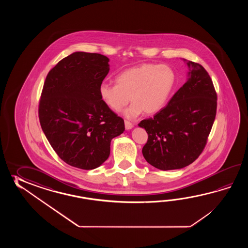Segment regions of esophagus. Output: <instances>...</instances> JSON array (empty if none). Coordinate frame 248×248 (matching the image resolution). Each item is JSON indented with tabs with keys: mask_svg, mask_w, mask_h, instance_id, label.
I'll return each instance as SVG.
<instances>
[{
	"mask_svg": "<svg viewBox=\"0 0 248 248\" xmlns=\"http://www.w3.org/2000/svg\"><path fill=\"white\" fill-rule=\"evenodd\" d=\"M133 126H133V124H132L131 122H129L128 121H125V127H126V130L131 129Z\"/></svg>",
	"mask_w": 248,
	"mask_h": 248,
	"instance_id": "obj_1",
	"label": "esophagus"
}]
</instances>
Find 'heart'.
Wrapping results in <instances>:
<instances>
[{
    "label": "heart",
    "instance_id": "obj_1",
    "mask_svg": "<svg viewBox=\"0 0 248 248\" xmlns=\"http://www.w3.org/2000/svg\"><path fill=\"white\" fill-rule=\"evenodd\" d=\"M115 81L116 85H101V100L111 111H119L131 99L124 113L134 119L142 111L154 114L163 108L174 88L175 73L168 64L142 63L122 71Z\"/></svg>",
    "mask_w": 248,
    "mask_h": 248
}]
</instances>
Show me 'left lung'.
I'll return each instance as SVG.
<instances>
[{"instance_id": "8db88e82", "label": "left lung", "mask_w": 248, "mask_h": 248, "mask_svg": "<svg viewBox=\"0 0 248 248\" xmlns=\"http://www.w3.org/2000/svg\"><path fill=\"white\" fill-rule=\"evenodd\" d=\"M187 64L189 78L168 106L138 124L148 134L142 155L160 170L183 169L194 162L216 119L217 95L209 74L200 63Z\"/></svg>"}]
</instances>
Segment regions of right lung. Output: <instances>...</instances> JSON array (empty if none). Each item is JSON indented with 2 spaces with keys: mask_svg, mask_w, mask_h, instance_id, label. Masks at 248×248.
<instances>
[{
  "mask_svg": "<svg viewBox=\"0 0 248 248\" xmlns=\"http://www.w3.org/2000/svg\"><path fill=\"white\" fill-rule=\"evenodd\" d=\"M108 62L97 53H73L48 72L43 85L42 131L58 157L74 168H98L110 155L111 139L125 130L123 119L99 95Z\"/></svg>",
  "mask_w": 248,
  "mask_h": 248,
  "instance_id": "1",
  "label": "right lung"
}]
</instances>
